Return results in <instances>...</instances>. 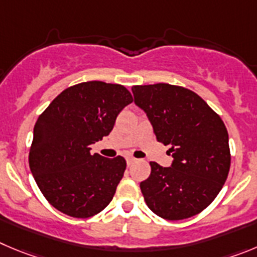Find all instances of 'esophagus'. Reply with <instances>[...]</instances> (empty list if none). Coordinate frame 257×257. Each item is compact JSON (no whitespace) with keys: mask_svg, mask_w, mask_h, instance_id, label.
Returning a JSON list of instances; mask_svg holds the SVG:
<instances>
[{"mask_svg":"<svg viewBox=\"0 0 257 257\" xmlns=\"http://www.w3.org/2000/svg\"><path fill=\"white\" fill-rule=\"evenodd\" d=\"M125 160H126V165H128V166H131L132 164H134V162L137 161V158H134V157H131V156H128V157H126Z\"/></svg>","mask_w":257,"mask_h":257,"instance_id":"1","label":"esophagus"}]
</instances>
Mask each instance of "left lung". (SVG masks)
I'll return each instance as SVG.
<instances>
[{
  "label": "left lung",
  "mask_w": 257,
  "mask_h": 257,
  "mask_svg": "<svg viewBox=\"0 0 257 257\" xmlns=\"http://www.w3.org/2000/svg\"><path fill=\"white\" fill-rule=\"evenodd\" d=\"M158 142L170 145L171 167L150 162L141 183L146 204L167 220L186 219L212 203L231 166L228 132L219 115L191 90L169 83L133 86Z\"/></svg>",
  "instance_id": "8db88e82"
}]
</instances>
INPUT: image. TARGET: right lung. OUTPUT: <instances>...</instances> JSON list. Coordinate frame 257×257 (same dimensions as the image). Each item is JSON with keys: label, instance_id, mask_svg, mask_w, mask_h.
Returning a JSON list of instances; mask_svg holds the SVG:
<instances>
[{"label": "right lung", "instance_id": "1", "mask_svg": "<svg viewBox=\"0 0 257 257\" xmlns=\"http://www.w3.org/2000/svg\"><path fill=\"white\" fill-rule=\"evenodd\" d=\"M133 101L124 86L88 81L62 91L34 126L29 166L43 195L59 212L88 218L107 207L125 171L121 156L91 155L117 114Z\"/></svg>", "mask_w": 257, "mask_h": 257}]
</instances>
